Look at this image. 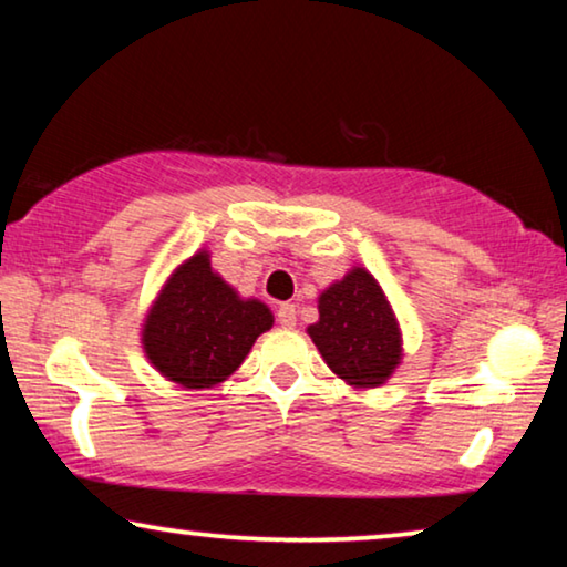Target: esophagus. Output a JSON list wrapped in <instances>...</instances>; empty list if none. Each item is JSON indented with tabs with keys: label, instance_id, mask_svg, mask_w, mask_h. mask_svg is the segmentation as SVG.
I'll return each mask as SVG.
<instances>
[{
	"label": "esophagus",
	"instance_id": "esophagus-1",
	"mask_svg": "<svg viewBox=\"0 0 567 567\" xmlns=\"http://www.w3.org/2000/svg\"><path fill=\"white\" fill-rule=\"evenodd\" d=\"M276 322L281 324V328H293L297 324V307L293 305H281L276 309Z\"/></svg>",
	"mask_w": 567,
	"mask_h": 567
}]
</instances>
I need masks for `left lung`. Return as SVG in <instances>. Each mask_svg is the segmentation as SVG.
Segmentation results:
<instances>
[{
  "label": "left lung",
  "instance_id": "left-lung-1",
  "mask_svg": "<svg viewBox=\"0 0 567 567\" xmlns=\"http://www.w3.org/2000/svg\"><path fill=\"white\" fill-rule=\"evenodd\" d=\"M309 336L340 379L382 384L400 363V330L374 276L355 268L320 297V322Z\"/></svg>",
  "mask_w": 567,
  "mask_h": 567
}]
</instances>
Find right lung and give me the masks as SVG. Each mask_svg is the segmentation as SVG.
Returning <instances> with one entry per match:
<instances>
[{"label":"right lung","mask_w":567,"mask_h":567,"mask_svg":"<svg viewBox=\"0 0 567 567\" xmlns=\"http://www.w3.org/2000/svg\"><path fill=\"white\" fill-rule=\"evenodd\" d=\"M274 315L212 270L206 252L193 255L169 278L144 324V351L162 374L188 390L227 379L255 338L270 330Z\"/></svg>","instance_id":"right-lung-1"}]
</instances>
